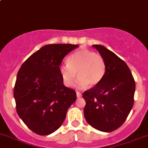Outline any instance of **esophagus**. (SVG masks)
I'll list each match as a JSON object with an SVG mask.
<instances>
[{"instance_id":"esophagus-1","label":"esophagus","mask_w":148,"mask_h":148,"mask_svg":"<svg viewBox=\"0 0 148 148\" xmlns=\"http://www.w3.org/2000/svg\"><path fill=\"white\" fill-rule=\"evenodd\" d=\"M77 98H79V97H82V94L79 91H77Z\"/></svg>"}]
</instances>
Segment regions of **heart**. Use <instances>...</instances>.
Returning a JSON list of instances; mask_svg holds the SVG:
<instances>
[{
  "label": "heart",
  "mask_w": 148,
  "mask_h": 148,
  "mask_svg": "<svg viewBox=\"0 0 148 148\" xmlns=\"http://www.w3.org/2000/svg\"><path fill=\"white\" fill-rule=\"evenodd\" d=\"M106 69V62L102 56L88 49L75 51L68 58L67 64L59 67L65 86L71 87L74 85L77 73V86L80 88L99 85L105 77Z\"/></svg>",
  "instance_id": "heart-1"
}]
</instances>
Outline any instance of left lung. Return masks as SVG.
<instances>
[{"instance_id": "left-lung-1", "label": "left lung", "mask_w": 148, "mask_h": 148, "mask_svg": "<svg viewBox=\"0 0 148 148\" xmlns=\"http://www.w3.org/2000/svg\"><path fill=\"white\" fill-rule=\"evenodd\" d=\"M106 62L102 82L82 94L84 116L90 125L103 132L119 128L134 106L136 83L125 61L101 45H93Z\"/></svg>"}]
</instances>
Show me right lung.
Returning a JSON list of instances; mask_svg holds the SVG:
<instances>
[{"instance_id": "obj_1", "label": "right lung", "mask_w": 148, "mask_h": 148, "mask_svg": "<svg viewBox=\"0 0 148 148\" xmlns=\"http://www.w3.org/2000/svg\"><path fill=\"white\" fill-rule=\"evenodd\" d=\"M77 47L61 43L42 46L18 71L14 88L17 113L38 135L58 130L77 99L75 90L63 85L59 67L65 56Z\"/></svg>"}]
</instances>
